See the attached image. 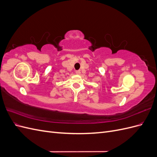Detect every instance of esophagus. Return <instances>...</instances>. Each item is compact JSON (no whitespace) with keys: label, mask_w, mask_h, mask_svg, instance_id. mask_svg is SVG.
<instances>
[{"label":"esophagus","mask_w":157,"mask_h":157,"mask_svg":"<svg viewBox=\"0 0 157 157\" xmlns=\"http://www.w3.org/2000/svg\"><path fill=\"white\" fill-rule=\"evenodd\" d=\"M76 73L78 74V75H80V71H76Z\"/></svg>","instance_id":"34e87169"}]
</instances>
